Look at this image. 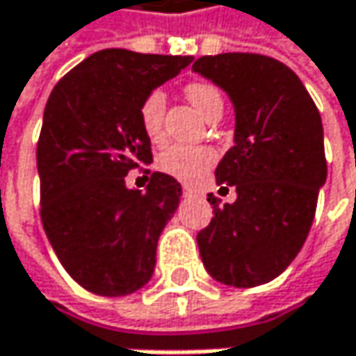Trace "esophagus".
I'll list each match as a JSON object with an SVG mask.
<instances>
[{
  "label": "esophagus",
  "mask_w": 356,
  "mask_h": 356,
  "mask_svg": "<svg viewBox=\"0 0 356 356\" xmlns=\"http://www.w3.org/2000/svg\"><path fill=\"white\" fill-rule=\"evenodd\" d=\"M183 193H185V195H195L197 191H195L193 187H183Z\"/></svg>",
  "instance_id": "esophagus-1"
}]
</instances>
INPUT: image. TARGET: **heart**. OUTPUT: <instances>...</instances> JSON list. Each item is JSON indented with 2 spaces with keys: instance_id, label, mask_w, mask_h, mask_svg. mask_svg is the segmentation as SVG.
Segmentation results:
<instances>
[{
  "instance_id": "obj_1",
  "label": "heart",
  "mask_w": 356,
  "mask_h": 356,
  "mask_svg": "<svg viewBox=\"0 0 356 356\" xmlns=\"http://www.w3.org/2000/svg\"><path fill=\"white\" fill-rule=\"evenodd\" d=\"M185 95H187L189 103L204 117L214 107H218V105L222 107L220 92L208 82L187 84ZM165 105H167V97L161 90H152L150 95H146V99L140 105V125H142L146 138L154 144L163 142V138H165ZM214 161H216V154L212 148L175 144L159 156L156 167L163 173L179 179L183 183H195L208 173V169L214 165Z\"/></svg>"
}]
</instances>
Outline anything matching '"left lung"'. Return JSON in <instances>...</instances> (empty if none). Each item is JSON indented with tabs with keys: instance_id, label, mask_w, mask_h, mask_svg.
Instances as JSON below:
<instances>
[{
	"instance_id": "8db88e82",
	"label": "left lung",
	"mask_w": 356,
	"mask_h": 356,
	"mask_svg": "<svg viewBox=\"0 0 356 356\" xmlns=\"http://www.w3.org/2000/svg\"><path fill=\"white\" fill-rule=\"evenodd\" d=\"M193 72L235 108V144L216 167V183L235 185L237 200L218 206L208 195L214 216L197 233L200 255L214 280L259 286L291 266L309 235L327 177L320 111L299 76L266 55H206Z\"/></svg>"
}]
</instances>
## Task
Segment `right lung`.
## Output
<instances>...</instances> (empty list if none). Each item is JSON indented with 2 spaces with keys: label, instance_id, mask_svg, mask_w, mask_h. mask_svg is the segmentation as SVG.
Segmentation results:
<instances>
[{
  "label": "right lung",
  "instance_id": "obj_1",
  "mask_svg": "<svg viewBox=\"0 0 356 356\" xmlns=\"http://www.w3.org/2000/svg\"><path fill=\"white\" fill-rule=\"evenodd\" d=\"M191 61L103 49L65 74L47 101L36 146L40 220L61 266L95 295H131L154 274L181 183L152 173L140 191L125 185V175L152 163L142 101Z\"/></svg>",
  "mask_w": 356,
  "mask_h": 356
}]
</instances>
